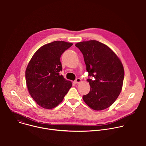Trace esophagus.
Masks as SVG:
<instances>
[{
    "mask_svg": "<svg viewBox=\"0 0 146 146\" xmlns=\"http://www.w3.org/2000/svg\"><path fill=\"white\" fill-rule=\"evenodd\" d=\"M81 79L80 78H76V80L74 81V83H76V84H78L79 82H81Z\"/></svg>",
    "mask_w": 146,
    "mask_h": 146,
    "instance_id": "esophagus-1",
    "label": "esophagus"
}]
</instances>
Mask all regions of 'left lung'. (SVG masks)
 Returning <instances> with one entry per match:
<instances>
[{
  "instance_id": "obj_1",
  "label": "left lung",
  "mask_w": 146,
  "mask_h": 146,
  "mask_svg": "<svg viewBox=\"0 0 146 146\" xmlns=\"http://www.w3.org/2000/svg\"><path fill=\"white\" fill-rule=\"evenodd\" d=\"M75 46L84 56L91 87L83 100L95 110L108 108L122 90L124 70L121 60L108 46L96 40L82 41Z\"/></svg>"
}]
</instances>
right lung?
I'll return each mask as SVG.
<instances>
[{"label": "right lung", "instance_id": "1", "mask_svg": "<svg viewBox=\"0 0 146 146\" xmlns=\"http://www.w3.org/2000/svg\"><path fill=\"white\" fill-rule=\"evenodd\" d=\"M73 45L55 41L40 47L33 55L25 72L27 87L34 100L41 108L51 109L63 100L72 87V82L59 74L60 58Z\"/></svg>", "mask_w": 146, "mask_h": 146}]
</instances>
